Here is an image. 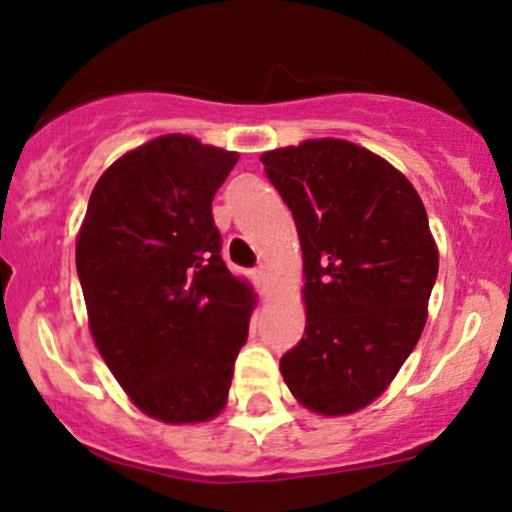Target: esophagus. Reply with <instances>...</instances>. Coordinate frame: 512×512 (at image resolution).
<instances>
[{
  "instance_id": "esophagus-1",
  "label": "esophagus",
  "mask_w": 512,
  "mask_h": 512,
  "mask_svg": "<svg viewBox=\"0 0 512 512\" xmlns=\"http://www.w3.org/2000/svg\"><path fill=\"white\" fill-rule=\"evenodd\" d=\"M254 280H256L258 290L266 294V292H268V268H266V266H258V268L254 270Z\"/></svg>"
}]
</instances>
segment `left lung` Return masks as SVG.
<instances>
[{"label": "left lung", "instance_id": "8db88e82", "mask_svg": "<svg viewBox=\"0 0 512 512\" xmlns=\"http://www.w3.org/2000/svg\"><path fill=\"white\" fill-rule=\"evenodd\" d=\"M261 162L304 256L306 328L282 354V378L311 412H357L424 330L438 275L424 203L390 162L340 138L268 150Z\"/></svg>", "mask_w": 512, "mask_h": 512}]
</instances>
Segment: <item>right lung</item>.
<instances>
[{
	"label": "right lung",
	"mask_w": 512,
	"mask_h": 512,
	"mask_svg": "<svg viewBox=\"0 0 512 512\" xmlns=\"http://www.w3.org/2000/svg\"><path fill=\"white\" fill-rule=\"evenodd\" d=\"M239 155L170 134L95 184L76 242L90 333L141 412L213 419L249 335L254 292L222 261L213 196Z\"/></svg>",
	"instance_id": "right-lung-1"
}]
</instances>
